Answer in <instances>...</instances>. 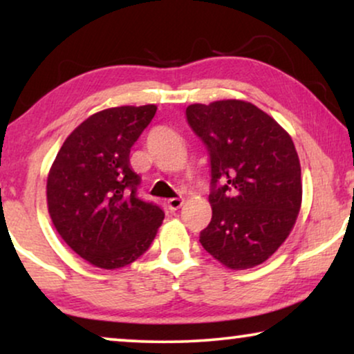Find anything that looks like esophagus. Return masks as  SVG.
Returning <instances> with one entry per match:
<instances>
[{"label":"esophagus","mask_w":354,"mask_h":354,"mask_svg":"<svg viewBox=\"0 0 354 354\" xmlns=\"http://www.w3.org/2000/svg\"><path fill=\"white\" fill-rule=\"evenodd\" d=\"M182 205H183V200H180V198H171V200L167 201L169 211H177V209H180Z\"/></svg>","instance_id":"1"}]
</instances>
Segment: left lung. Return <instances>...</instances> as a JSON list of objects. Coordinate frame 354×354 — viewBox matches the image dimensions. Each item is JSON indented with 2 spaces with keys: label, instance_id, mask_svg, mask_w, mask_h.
<instances>
[{
  "label": "left lung",
  "instance_id": "8db88e82",
  "mask_svg": "<svg viewBox=\"0 0 354 354\" xmlns=\"http://www.w3.org/2000/svg\"><path fill=\"white\" fill-rule=\"evenodd\" d=\"M185 114L211 162L212 217L200 243L230 269L264 263L288 236L301 206L293 140L246 101L190 104Z\"/></svg>",
  "mask_w": 354,
  "mask_h": 354
}]
</instances>
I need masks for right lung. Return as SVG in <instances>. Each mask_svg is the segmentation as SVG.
<instances>
[{"instance_id":"obj_1","label":"right lung","mask_w":354,"mask_h":354,"mask_svg":"<svg viewBox=\"0 0 354 354\" xmlns=\"http://www.w3.org/2000/svg\"><path fill=\"white\" fill-rule=\"evenodd\" d=\"M156 106L100 111L66 138L46 182L48 211L61 239L101 269L124 268L149 248L164 211L138 196L130 148Z\"/></svg>"}]
</instances>
